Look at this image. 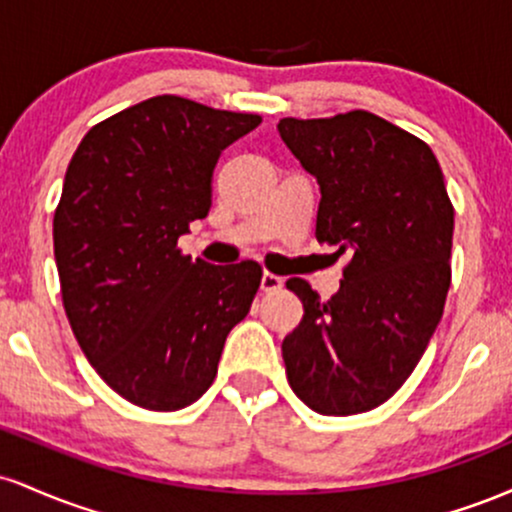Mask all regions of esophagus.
Returning <instances> with one entry per match:
<instances>
[{"mask_svg":"<svg viewBox=\"0 0 512 512\" xmlns=\"http://www.w3.org/2000/svg\"><path fill=\"white\" fill-rule=\"evenodd\" d=\"M284 286V276H276L272 272L262 274V289L264 291H279Z\"/></svg>","mask_w":512,"mask_h":512,"instance_id":"1","label":"esophagus"}]
</instances>
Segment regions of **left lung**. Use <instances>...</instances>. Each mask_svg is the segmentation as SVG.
Returning <instances> with one entry per match:
<instances>
[{"mask_svg":"<svg viewBox=\"0 0 512 512\" xmlns=\"http://www.w3.org/2000/svg\"><path fill=\"white\" fill-rule=\"evenodd\" d=\"M279 134L320 182L317 240L349 255L330 301L286 281L305 308L286 378L317 414H361L404 385L443 317L455 209L431 146L368 110L284 117Z\"/></svg>","mask_w":512,"mask_h":512,"instance_id":"1","label":"left lung"}]
</instances>
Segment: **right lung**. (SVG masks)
<instances>
[{
    "label": "right lung",
    "mask_w": 512,
    "mask_h": 512,
    "mask_svg": "<svg viewBox=\"0 0 512 512\" xmlns=\"http://www.w3.org/2000/svg\"><path fill=\"white\" fill-rule=\"evenodd\" d=\"M260 122L154 96L93 125L69 161L52 219L64 313L88 363L137 407L197 402L250 313L260 264L192 262L178 238L207 216L221 151Z\"/></svg>",
    "instance_id": "right-lung-1"
}]
</instances>
